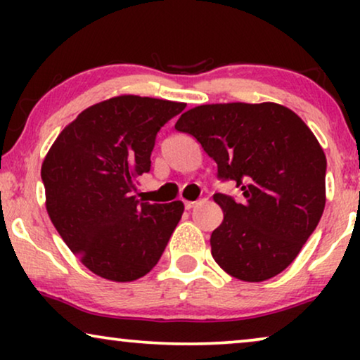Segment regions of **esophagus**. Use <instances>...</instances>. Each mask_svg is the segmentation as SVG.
I'll return each instance as SVG.
<instances>
[{"instance_id":"obj_1","label":"esophagus","mask_w":360,"mask_h":360,"mask_svg":"<svg viewBox=\"0 0 360 360\" xmlns=\"http://www.w3.org/2000/svg\"><path fill=\"white\" fill-rule=\"evenodd\" d=\"M196 205H198V201H185V208H186V210L195 208Z\"/></svg>"}]
</instances>
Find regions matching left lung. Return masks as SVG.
Instances as JSON below:
<instances>
[{
    "mask_svg": "<svg viewBox=\"0 0 360 360\" xmlns=\"http://www.w3.org/2000/svg\"><path fill=\"white\" fill-rule=\"evenodd\" d=\"M243 190L238 203L216 193L224 219L211 254L231 277L264 282L283 272L316 229L326 205V155L297 112L278 103H214L175 124Z\"/></svg>",
    "mask_w": 360,
    "mask_h": 360,
    "instance_id": "1",
    "label": "left lung"
}]
</instances>
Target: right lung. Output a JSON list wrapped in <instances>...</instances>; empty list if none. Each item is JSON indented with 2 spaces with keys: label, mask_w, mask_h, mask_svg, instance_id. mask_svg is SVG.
I'll return each mask as SVG.
<instances>
[{
  "label": "right lung",
  "mask_w": 360,
  "mask_h": 360,
  "mask_svg": "<svg viewBox=\"0 0 360 360\" xmlns=\"http://www.w3.org/2000/svg\"><path fill=\"white\" fill-rule=\"evenodd\" d=\"M185 106L137 95L110 98L83 110L49 149L41 169L49 218L98 277H144L179 224L181 201L141 203L134 191L150 170L157 132Z\"/></svg>",
  "instance_id": "1"
}]
</instances>
